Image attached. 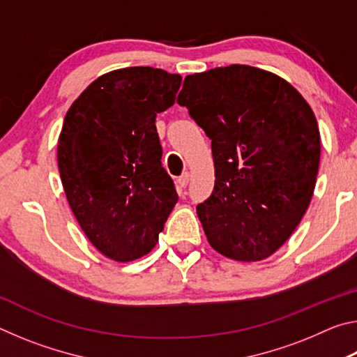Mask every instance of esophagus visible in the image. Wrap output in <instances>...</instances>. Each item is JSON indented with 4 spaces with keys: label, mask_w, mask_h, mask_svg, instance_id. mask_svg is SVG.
<instances>
[{
    "label": "esophagus",
    "mask_w": 357,
    "mask_h": 357,
    "mask_svg": "<svg viewBox=\"0 0 357 357\" xmlns=\"http://www.w3.org/2000/svg\"><path fill=\"white\" fill-rule=\"evenodd\" d=\"M189 181H190V174L189 173L181 174V176L178 178V187H179V189H185V187L189 185Z\"/></svg>",
    "instance_id": "obj_1"
}]
</instances>
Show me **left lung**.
Masks as SVG:
<instances>
[{"label": "left lung", "instance_id": "obj_1", "mask_svg": "<svg viewBox=\"0 0 357 357\" xmlns=\"http://www.w3.org/2000/svg\"><path fill=\"white\" fill-rule=\"evenodd\" d=\"M178 104L209 137L215 183L197 206L209 244L238 261L273 255L315 189L319 130L283 78L244 64L187 75Z\"/></svg>", "mask_w": 357, "mask_h": 357}]
</instances>
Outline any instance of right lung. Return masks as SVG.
Listing matches in <instances>:
<instances>
[{"label": "right lung", "instance_id": "add662e5", "mask_svg": "<svg viewBox=\"0 0 357 357\" xmlns=\"http://www.w3.org/2000/svg\"><path fill=\"white\" fill-rule=\"evenodd\" d=\"M181 82L143 66L108 72L64 118L58 167L66 197L88 239L114 261L153 250L178 203L155 116L174 104Z\"/></svg>", "mask_w": 357, "mask_h": 357}]
</instances>
